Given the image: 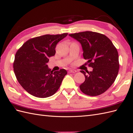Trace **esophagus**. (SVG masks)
<instances>
[{"label": "esophagus", "mask_w": 133, "mask_h": 133, "mask_svg": "<svg viewBox=\"0 0 133 133\" xmlns=\"http://www.w3.org/2000/svg\"><path fill=\"white\" fill-rule=\"evenodd\" d=\"M76 72H77V71H76V70H69V73H75Z\"/></svg>", "instance_id": "esophagus-1"}]
</instances>
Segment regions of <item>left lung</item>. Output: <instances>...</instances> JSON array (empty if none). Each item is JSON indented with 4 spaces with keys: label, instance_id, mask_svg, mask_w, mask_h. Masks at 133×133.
Returning <instances> with one entry per match:
<instances>
[{
    "label": "left lung",
    "instance_id": "1",
    "mask_svg": "<svg viewBox=\"0 0 133 133\" xmlns=\"http://www.w3.org/2000/svg\"><path fill=\"white\" fill-rule=\"evenodd\" d=\"M82 47L83 56L92 71L86 74L85 81L79 86L82 92L90 96H97L105 92L114 82L119 69L117 50L112 42L102 34L84 31L69 34Z\"/></svg>",
    "mask_w": 133,
    "mask_h": 133
}]
</instances>
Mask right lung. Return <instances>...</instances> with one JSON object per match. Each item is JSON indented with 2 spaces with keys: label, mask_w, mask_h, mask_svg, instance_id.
<instances>
[{
  "label": "right lung",
  "mask_w": 133,
  "mask_h": 133,
  "mask_svg": "<svg viewBox=\"0 0 133 133\" xmlns=\"http://www.w3.org/2000/svg\"><path fill=\"white\" fill-rule=\"evenodd\" d=\"M68 35L47 34L30 39L17 51L14 71L22 87L34 97L47 98L58 91L67 71L53 72L47 63L55 55L56 44Z\"/></svg>",
  "instance_id": "1"
}]
</instances>
